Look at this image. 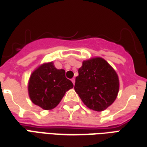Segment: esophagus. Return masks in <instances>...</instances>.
<instances>
[{
    "label": "esophagus",
    "mask_w": 147,
    "mask_h": 147,
    "mask_svg": "<svg viewBox=\"0 0 147 147\" xmlns=\"http://www.w3.org/2000/svg\"><path fill=\"white\" fill-rule=\"evenodd\" d=\"M71 81H72V83H73V84H75V82H76V79H75V78H73V79L71 80Z\"/></svg>",
    "instance_id": "34e87169"
}]
</instances>
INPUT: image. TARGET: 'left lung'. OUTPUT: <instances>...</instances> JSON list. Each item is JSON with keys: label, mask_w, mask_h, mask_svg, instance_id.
I'll return each mask as SVG.
<instances>
[{"label": "left lung", "mask_w": 147, "mask_h": 147, "mask_svg": "<svg viewBox=\"0 0 147 147\" xmlns=\"http://www.w3.org/2000/svg\"><path fill=\"white\" fill-rule=\"evenodd\" d=\"M78 72L74 88L88 108L102 111L116 99L119 77L105 59L95 57L84 60Z\"/></svg>", "instance_id": "8db88e82"}]
</instances>
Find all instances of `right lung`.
Masks as SVG:
<instances>
[{
    "label": "right lung",
    "mask_w": 147,
    "mask_h": 147,
    "mask_svg": "<svg viewBox=\"0 0 147 147\" xmlns=\"http://www.w3.org/2000/svg\"><path fill=\"white\" fill-rule=\"evenodd\" d=\"M72 88L71 81L65 77V71L57 69L50 62L41 64L32 73L28 90L34 104L44 110H52Z\"/></svg>",
    "instance_id": "right-lung-1"
}]
</instances>
